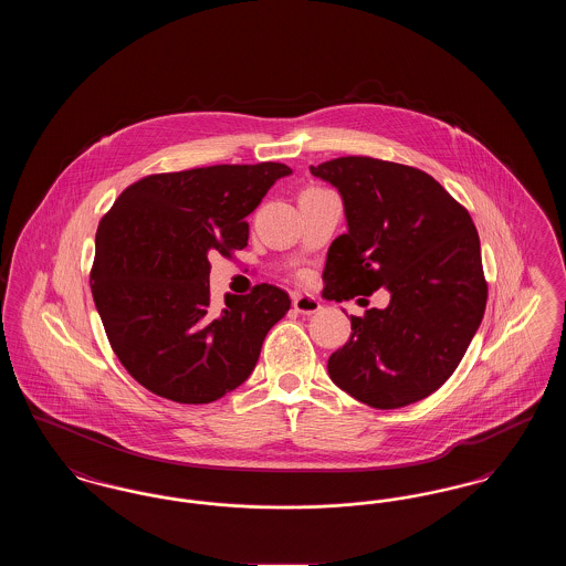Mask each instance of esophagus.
Listing matches in <instances>:
<instances>
[{
  "label": "esophagus",
  "mask_w": 566,
  "mask_h": 566,
  "mask_svg": "<svg viewBox=\"0 0 566 566\" xmlns=\"http://www.w3.org/2000/svg\"><path fill=\"white\" fill-rule=\"evenodd\" d=\"M293 307H295V312L298 314H316V312H321V301L316 298V296L312 295H295L293 296Z\"/></svg>",
  "instance_id": "obj_1"
}]
</instances>
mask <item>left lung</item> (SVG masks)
<instances>
[{"instance_id":"1","label":"left lung","mask_w":566,"mask_h":566,"mask_svg":"<svg viewBox=\"0 0 566 566\" xmlns=\"http://www.w3.org/2000/svg\"><path fill=\"white\" fill-rule=\"evenodd\" d=\"M310 171L339 190L348 220L326 254L324 298L390 293L384 310L350 316V339L331 354L328 376L376 409L416 403L454 374L484 318L478 229L416 167L339 157Z\"/></svg>"}]
</instances>
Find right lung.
<instances>
[{
  "instance_id": "add662e5",
  "label": "right lung",
  "mask_w": 566,
  "mask_h": 566,
  "mask_svg": "<svg viewBox=\"0 0 566 566\" xmlns=\"http://www.w3.org/2000/svg\"><path fill=\"white\" fill-rule=\"evenodd\" d=\"M284 163L212 165L146 176L120 192L95 235L91 291L123 367L176 403H212L256 367L289 295L259 284L210 307V254L248 243L252 214Z\"/></svg>"
}]
</instances>
